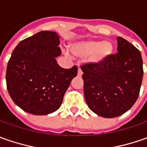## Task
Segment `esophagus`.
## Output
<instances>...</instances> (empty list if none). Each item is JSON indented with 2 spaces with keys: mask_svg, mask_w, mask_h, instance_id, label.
Masks as SVG:
<instances>
[{
  "mask_svg": "<svg viewBox=\"0 0 147 147\" xmlns=\"http://www.w3.org/2000/svg\"><path fill=\"white\" fill-rule=\"evenodd\" d=\"M82 71L81 70V69L80 68H78V76H82Z\"/></svg>",
  "mask_w": 147,
  "mask_h": 147,
  "instance_id": "obj_1",
  "label": "esophagus"
}]
</instances>
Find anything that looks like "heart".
Returning a JSON list of instances; mask_svg holds the SVG:
<instances>
[{
  "mask_svg": "<svg viewBox=\"0 0 147 147\" xmlns=\"http://www.w3.org/2000/svg\"><path fill=\"white\" fill-rule=\"evenodd\" d=\"M113 44L108 41H87L71 47L74 56L88 58V62L93 65H102L113 53Z\"/></svg>",
  "mask_w": 147,
  "mask_h": 147,
  "instance_id": "obj_1",
  "label": "heart"
}]
</instances>
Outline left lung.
Masks as SVG:
<instances>
[{
    "instance_id": "1",
    "label": "left lung",
    "mask_w": 147,
    "mask_h": 147,
    "mask_svg": "<svg viewBox=\"0 0 147 147\" xmlns=\"http://www.w3.org/2000/svg\"><path fill=\"white\" fill-rule=\"evenodd\" d=\"M118 53L102 65L86 64L83 92L90 110L104 118L122 115L133 106L140 92L143 77L142 55L133 45L117 37Z\"/></svg>"
}]
</instances>
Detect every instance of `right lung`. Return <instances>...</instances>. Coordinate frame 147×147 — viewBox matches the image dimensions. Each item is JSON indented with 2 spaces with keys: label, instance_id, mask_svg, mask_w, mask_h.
Wrapping results in <instances>:
<instances>
[{
  "label": "right lung",
  "instance_id": "add662e5",
  "mask_svg": "<svg viewBox=\"0 0 147 147\" xmlns=\"http://www.w3.org/2000/svg\"><path fill=\"white\" fill-rule=\"evenodd\" d=\"M59 36L42 31L21 41L6 69L7 90L15 104L35 115L53 113L60 107L78 68L63 69L55 58L61 55Z\"/></svg>",
  "mask_w": 147,
  "mask_h": 147
}]
</instances>
